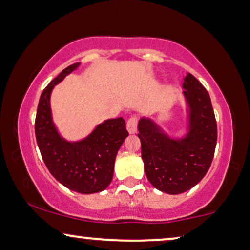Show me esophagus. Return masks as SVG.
Here are the masks:
<instances>
[{
	"mask_svg": "<svg viewBox=\"0 0 250 250\" xmlns=\"http://www.w3.org/2000/svg\"><path fill=\"white\" fill-rule=\"evenodd\" d=\"M138 119L137 117H131L127 121V124H126V127H127V131L129 134H134V133H137V129H138Z\"/></svg>",
	"mask_w": 250,
	"mask_h": 250,
	"instance_id": "esophagus-1",
	"label": "esophagus"
}]
</instances>
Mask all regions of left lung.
I'll return each mask as SVG.
<instances>
[{
  "mask_svg": "<svg viewBox=\"0 0 250 250\" xmlns=\"http://www.w3.org/2000/svg\"><path fill=\"white\" fill-rule=\"evenodd\" d=\"M186 134L171 137L154 119L138 124L145 172L155 188L176 195L200 183L211 165L217 124L209 93L190 73L184 77Z\"/></svg>",
  "mask_w": 250,
  "mask_h": 250,
  "instance_id": "obj_1",
  "label": "left lung"
}]
</instances>
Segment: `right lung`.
I'll use <instances>...</instances> for the list:
<instances>
[{
  "label": "right lung",
  "mask_w": 250,
  "mask_h": 250,
  "mask_svg": "<svg viewBox=\"0 0 250 250\" xmlns=\"http://www.w3.org/2000/svg\"><path fill=\"white\" fill-rule=\"evenodd\" d=\"M79 65L67 66L43 89L35 117V137L42 160L55 179L73 192L93 194L111 183L116 156L128 132L124 119L118 117L99 124L82 140L67 141L60 134L51 113V92Z\"/></svg>",
  "instance_id": "right-lung-1"
}]
</instances>
